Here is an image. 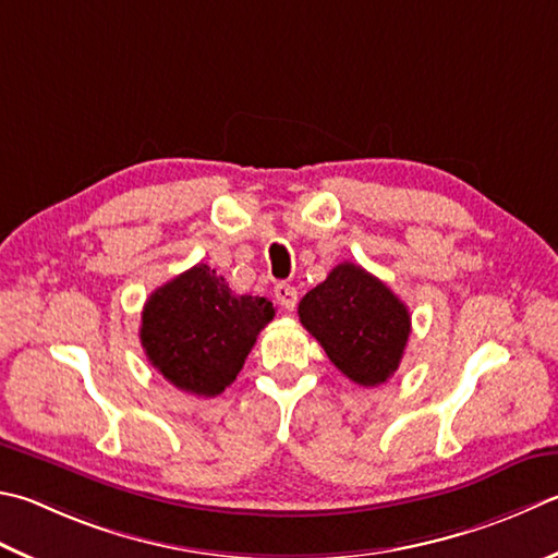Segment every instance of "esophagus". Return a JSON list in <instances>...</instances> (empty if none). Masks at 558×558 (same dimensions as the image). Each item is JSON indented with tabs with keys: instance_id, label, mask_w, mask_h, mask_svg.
<instances>
[{
	"instance_id": "1",
	"label": "esophagus",
	"mask_w": 558,
	"mask_h": 558,
	"mask_svg": "<svg viewBox=\"0 0 558 558\" xmlns=\"http://www.w3.org/2000/svg\"><path fill=\"white\" fill-rule=\"evenodd\" d=\"M276 300L280 302V307H286V310H292L298 305V290L290 286V282H278L276 286Z\"/></svg>"
}]
</instances>
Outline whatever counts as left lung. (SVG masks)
<instances>
[{"instance_id": "1", "label": "left lung", "mask_w": 558, "mask_h": 558, "mask_svg": "<svg viewBox=\"0 0 558 558\" xmlns=\"http://www.w3.org/2000/svg\"><path fill=\"white\" fill-rule=\"evenodd\" d=\"M300 322L343 376L363 388L398 371L410 337L404 302L356 263H339L300 300Z\"/></svg>"}]
</instances>
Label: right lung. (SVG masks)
<instances>
[{
	"label": "right lung",
	"mask_w": 558,
	"mask_h": 558,
	"mask_svg": "<svg viewBox=\"0 0 558 558\" xmlns=\"http://www.w3.org/2000/svg\"><path fill=\"white\" fill-rule=\"evenodd\" d=\"M276 317L266 298L236 295L207 263L150 292L141 312V347L160 376L199 398L236 380L260 329Z\"/></svg>",
	"instance_id": "1"
}]
</instances>
